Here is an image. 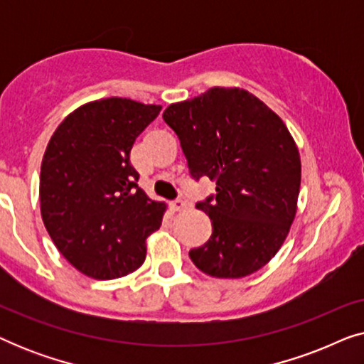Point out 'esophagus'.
<instances>
[{
    "instance_id": "1",
    "label": "esophagus",
    "mask_w": 364,
    "mask_h": 364,
    "mask_svg": "<svg viewBox=\"0 0 364 364\" xmlns=\"http://www.w3.org/2000/svg\"><path fill=\"white\" fill-rule=\"evenodd\" d=\"M187 207V202L186 200H182V198H177V200H173L172 202V208L176 212H181V210H183V208Z\"/></svg>"
}]
</instances>
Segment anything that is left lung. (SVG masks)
Here are the masks:
<instances>
[{
	"label": "left lung",
	"mask_w": 364,
	"mask_h": 364,
	"mask_svg": "<svg viewBox=\"0 0 364 364\" xmlns=\"http://www.w3.org/2000/svg\"><path fill=\"white\" fill-rule=\"evenodd\" d=\"M164 121L177 134L191 176L217 183L198 202L212 235L188 257L217 278H242L275 257L290 232L301 182L290 131L267 104L240 87H212L171 104Z\"/></svg>",
	"instance_id": "8db88e82"
}]
</instances>
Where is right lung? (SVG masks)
Here are the masks:
<instances>
[{
	"label": "right lung",
	"instance_id": "obj_1",
	"mask_svg": "<svg viewBox=\"0 0 364 364\" xmlns=\"http://www.w3.org/2000/svg\"><path fill=\"white\" fill-rule=\"evenodd\" d=\"M161 106L107 97L73 111L44 152L39 202L44 227L61 255L84 275L114 280L146 260V240L166 203L137 186L129 156Z\"/></svg>",
	"mask_w": 364,
	"mask_h": 364
}]
</instances>
